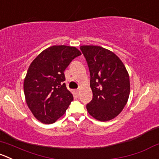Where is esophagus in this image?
I'll return each instance as SVG.
<instances>
[{"instance_id":"obj_1","label":"esophagus","mask_w":159,"mask_h":159,"mask_svg":"<svg viewBox=\"0 0 159 159\" xmlns=\"http://www.w3.org/2000/svg\"><path fill=\"white\" fill-rule=\"evenodd\" d=\"M79 92H80V89H77V90L75 91V92H76L77 95H78V94H79Z\"/></svg>"}]
</instances>
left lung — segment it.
I'll return each mask as SVG.
<instances>
[{
	"mask_svg": "<svg viewBox=\"0 0 159 159\" xmlns=\"http://www.w3.org/2000/svg\"><path fill=\"white\" fill-rule=\"evenodd\" d=\"M90 71L92 99L86 108L92 117L109 121L122 112L130 91L129 74L120 58L98 46H81Z\"/></svg>",
	"mask_w": 159,
	"mask_h": 159,
	"instance_id": "obj_1",
	"label": "left lung"
}]
</instances>
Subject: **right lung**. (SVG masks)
Masks as SVG:
<instances>
[{
  "label": "right lung",
  "instance_id": "obj_1",
  "mask_svg": "<svg viewBox=\"0 0 159 159\" xmlns=\"http://www.w3.org/2000/svg\"><path fill=\"white\" fill-rule=\"evenodd\" d=\"M81 53L75 47L53 46L33 60L24 80V93L28 107L43 124L56 122L73 101L67 90L64 71Z\"/></svg>",
  "mask_w": 159,
  "mask_h": 159
}]
</instances>
